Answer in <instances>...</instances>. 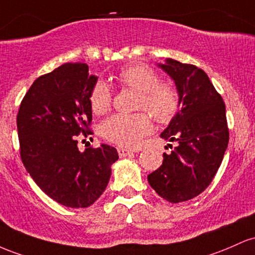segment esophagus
Returning <instances> with one entry per match:
<instances>
[{
	"instance_id": "obj_1",
	"label": "esophagus",
	"mask_w": 255,
	"mask_h": 255,
	"mask_svg": "<svg viewBox=\"0 0 255 255\" xmlns=\"http://www.w3.org/2000/svg\"><path fill=\"white\" fill-rule=\"evenodd\" d=\"M117 149H118V154H119L120 158H124V156H128V155H131V154H133V150L128 149V148H125V147H118Z\"/></svg>"
}]
</instances>
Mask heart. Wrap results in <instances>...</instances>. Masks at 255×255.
Instances as JSON below:
<instances>
[{
  "mask_svg": "<svg viewBox=\"0 0 255 255\" xmlns=\"http://www.w3.org/2000/svg\"><path fill=\"white\" fill-rule=\"evenodd\" d=\"M125 87L139 94L138 110H145L160 124H167L181 108L178 91L167 84H161L158 73L149 66L133 64L123 68L117 76ZM94 113L104 114L110 110L112 94L104 81H97L89 95ZM151 122L144 113L114 114L102 123V136L108 141L124 147H137L151 132Z\"/></svg>",
  "mask_w": 255,
  "mask_h": 255,
  "instance_id": "heart-1",
  "label": "heart"
}]
</instances>
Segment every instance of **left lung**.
I'll return each mask as SVG.
<instances>
[{"label":"left lung","instance_id":"8db88e82","mask_svg":"<svg viewBox=\"0 0 255 255\" xmlns=\"http://www.w3.org/2000/svg\"><path fill=\"white\" fill-rule=\"evenodd\" d=\"M174 82L181 110L160 137L176 142L148 183L168 202L188 201L213 181L228 148L225 105L201 68L166 59L158 65Z\"/></svg>","mask_w":255,"mask_h":255}]
</instances>
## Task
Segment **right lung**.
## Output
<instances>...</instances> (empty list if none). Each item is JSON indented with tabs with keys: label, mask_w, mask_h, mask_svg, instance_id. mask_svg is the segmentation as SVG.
Masks as SVG:
<instances>
[{
	"label": "right lung",
	"mask_w": 255,
	"mask_h": 255,
	"mask_svg": "<svg viewBox=\"0 0 255 255\" xmlns=\"http://www.w3.org/2000/svg\"><path fill=\"white\" fill-rule=\"evenodd\" d=\"M96 82L87 64L61 65L33 82L16 117L22 164L36 184L66 207L93 205L119 158L107 144L84 151L77 147L79 133H93L89 95Z\"/></svg>",
	"instance_id": "right-lung-1"
}]
</instances>
